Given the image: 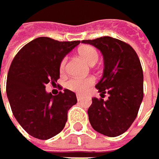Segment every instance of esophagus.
Here are the masks:
<instances>
[{"mask_svg":"<svg viewBox=\"0 0 159 159\" xmlns=\"http://www.w3.org/2000/svg\"><path fill=\"white\" fill-rule=\"evenodd\" d=\"M76 98H77V100H78V101H80V100H82V99H83V96H82V95H79V94H77V95H76Z\"/></svg>","mask_w":159,"mask_h":159,"instance_id":"esophagus-1","label":"esophagus"}]
</instances>
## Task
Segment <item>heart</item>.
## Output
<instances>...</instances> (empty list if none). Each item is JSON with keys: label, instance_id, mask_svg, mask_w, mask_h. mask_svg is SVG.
<instances>
[{"label": "heart", "instance_id": "obj_1", "mask_svg": "<svg viewBox=\"0 0 159 159\" xmlns=\"http://www.w3.org/2000/svg\"><path fill=\"white\" fill-rule=\"evenodd\" d=\"M79 55L81 58L89 65H94L99 58V53L98 49L93 46H84L79 49ZM67 58L64 57L60 63V71L61 73H64L66 70ZM95 83L93 77L87 78H72L66 83V87L72 91L77 93H84L88 90L90 86H92Z\"/></svg>", "mask_w": 159, "mask_h": 159}]
</instances>
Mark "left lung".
Masks as SVG:
<instances>
[{
	"label": "left lung",
	"mask_w": 159,
	"mask_h": 159,
	"mask_svg": "<svg viewBox=\"0 0 159 159\" xmlns=\"http://www.w3.org/2000/svg\"><path fill=\"white\" fill-rule=\"evenodd\" d=\"M104 57V74L96 85L108 100L93 98L88 118L93 129L115 137L125 133L137 117L143 98V75L139 57L128 43L111 37L83 40Z\"/></svg>",
	"instance_id": "8db88e82"
}]
</instances>
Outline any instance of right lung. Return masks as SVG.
<instances>
[{
	"mask_svg": "<svg viewBox=\"0 0 159 159\" xmlns=\"http://www.w3.org/2000/svg\"><path fill=\"white\" fill-rule=\"evenodd\" d=\"M80 43L40 37L21 48L8 71L6 93L13 114L31 136L47 140L62 131L68 111L77 103L74 92L47 93L46 84L60 78L63 57Z\"/></svg>",
	"mask_w": 159,
	"mask_h": 159,
	"instance_id": "obj_1",
	"label": "right lung"
}]
</instances>
